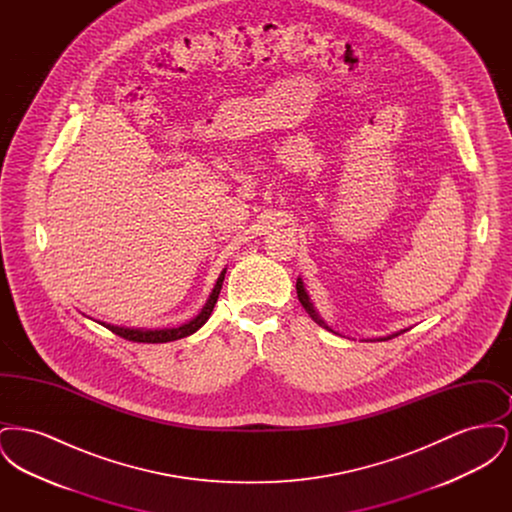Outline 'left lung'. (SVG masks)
Listing matches in <instances>:
<instances>
[{
  "mask_svg": "<svg viewBox=\"0 0 512 512\" xmlns=\"http://www.w3.org/2000/svg\"><path fill=\"white\" fill-rule=\"evenodd\" d=\"M295 290H297V297H299V301H301V305L305 307V311L309 313V317L313 318L315 322H317L318 326H322V328H326L328 332H334V334H338L334 328H330L326 322H324V318L318 315L317 307L313 305V301H311V297H309V293L305 290V286H303V280L301 278H297V284H295ZM409 328H405V330H399V332H393L390 336H384V338H376V340H368V341H386L391 340V338H395V336H399V334H403V332H407Z\"/></svg>",
  "mask_w": 512,
  "mask_h": 512,
  "instance_id": "left-lung-1",
  "label": "left lung"
}]
</instances>
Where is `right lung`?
<instances>
[{
    "label": "right lung",
    "instance_id": "right-lung-1",
    "mask_svg": "<svg viewBox=\"0 0 512 512\" xmlns=\"http://www.w3.org/2000/svg\"><path fill=\"white\" fill-rule=\"evenodd\" d=\"M224 274H226V268L220 272L219 280H217L213 292L209 295L207 303L203 305L201 313H199L197 317L192 318V320H188V322L176 326V328H155V330H151V328L115 326V324H107V322H99V320H96V322H99V324L105 326V328H109L113 334L121 336L124 340L140 341V343H167V341L180 340V338L192 336V334L197 332V330L209 320V317H211V313H213V309H215V303H217V299H219L220 290H222Z\"/></svg>",
    "mask_w": 512,
    "mask_h": 512
}]
</instances>
